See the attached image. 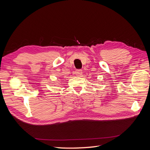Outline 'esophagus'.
I'll return each instance as SVG.
<instances>
[{
    "mask_svg": "<svg viewBox=\"0 0 150 150\" xmlns=\"http://www.w3.org/2000/svg\"><path fill=\"white\" fill-rule=\"evenodd\" d=\"M75 74L77 76H81L83 74V71H82V70H81V69H77L75 71Z\"/></svg>",
    "mask_w": 150,
    "mask_h": 150,
    "instance_id": "obj_1",
    "label": "esophagus"
}]
</instances>
